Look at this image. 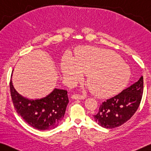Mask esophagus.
Returning <instances> with one entry per match:
<instances>
[{
    "label": "esophagus",
    "instance_id": "obj_1",
    "mask_svg": "<svg viewBox=\"0 0 151 151\" xmlns=\"http://www.w3.org/2000/svg\"><path fill=\"white\" fill-rule=\"evenodd\" d=\"M87 97L85 95H80V94H75L72 95L71 98L74 99H85Z\"/></svg>",
    "mask_w": 151,
    "mask_h": 151
}]
</instances>
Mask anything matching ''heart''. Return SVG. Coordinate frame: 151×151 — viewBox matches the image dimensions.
Returning a JSON list of instances; mask_svg holds the SVG:
<instances>
[{
	"label": "heart",
	"mask_w": 151,
	"mask_h": 151,
	"mask_svg": "<svg viewBox=\"0 0 151 151\" xmlns=\"http://www.w3.org/2000/svg\"><path fill=\"white\" fill-rule=\"evenodd\" d=\"M63 75L73 81L81 79L88 73L87 83L93 92L101 97L111 96L121 91L130 79L131 71L121 57L109 50L95 47H83L63 58Z\"/></svg>",
	"instance_id": "heart-1"
}]
</instances>
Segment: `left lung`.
Returning a JSON list of instances; mask_svg holds the SVG:
<instances>
[{
	"label": "left lung",
	"instance_id": "8db88e82",
	"mask_svg": "<svg viewBox=\"0 0 151 151\" xmlns=\"http://www.w3.org/2000/svg\"><path fill=\"white\" fill-rule=\"evenodd\" d=\"M143 94V76L137 82L116 96L100 105L99 111L93 116L95 121L106 128L120 126L129 120L140 106Z\"/></svg>",
	"mask_w": 151,
	"mask_h": 151
}]
</instances>
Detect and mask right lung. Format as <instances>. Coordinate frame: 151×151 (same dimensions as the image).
I'll use <instances>...</instances> for the list:
<instances>
[{
  "instance_id": "1",
  "label": "right lung",
  "mask_w": 151,
  "mask_h": 151,
  "mask_svg": "<svg viewBox=\"0 0 151 151\" xmlns=\"http://www.w3.org/2000/svg\"><path fill=\"white\" fill-rule=\"evenodd\" d=\"M10 91L16 111L33 128L51 130L56 128L63 119L68 103L67 91L54 88L41 99H29L16 91L11 80Z\"/></svg>"
}]
</instances>
